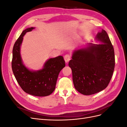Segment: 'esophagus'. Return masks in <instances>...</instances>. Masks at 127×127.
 I'll list each match as a JSON object with an SVG mask.
<instances>
[{
    "instance_id": "34e87169",
    "label": "esophagus",
    "mask_w": 127,
    "mask_h": 127,
    "mask_svg": "<svg viewBox=\"0 0 127 127\" xmlns=\"http://www.w3.org/2000/svg\"><path fill=\"white\" fill-rule=\"evenodd\" d=\"M70 58H71V56L70 55H69V54L66 55L64 57V61L66 63H68L69 62V61L70 60Z\"/></svg>"
}]
</instances>
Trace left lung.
<instances>
[{
	"label": "left lung",
	"instance_id": "obj_1",
	"mask_svg": "<svg viewBox=\"0 0 127 127\" xmlns=\"http://www.w3.org/2000/svg\"><path fill=\"white\" fill-rule=\"evenodd\" d=\"M95 39L102 43H90L86 48L75 50L68 64L75 89L85 95L104 90L115 66L114 49L105 31L98 33Z\"/></svg>",
	"mask_w": 127,
	"mask_h": 127
}]
</instances>
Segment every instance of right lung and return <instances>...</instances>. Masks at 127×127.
Listing matches in <instances>:
<instances>
[{"instance_id": "add662e5", "label": "right lung", "mask_w": 127, "mask_h": 127, "mask_svg": "<svg viewBox=\"0 0 127 127\" xmlns=\"http://www.w3.org/2000/svg\"><path fill=\"white\" fill-rule=\"evenodd\" d=\"M34 29L32 27L24 30L15 42L11 67L17 83L25 92L35 96H46L55 91L59 72L66 64L63 57L59 56L49 59L39 70L31 71L24 66L20 54V47L25 34Z\"/></svg>"}]
</instances>
